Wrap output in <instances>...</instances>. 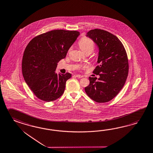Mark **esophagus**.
Listing matches in <instances>:
<instances>
[{
	"instance_id": "obj_1",
	"label": "esophagus",
	"mask_w": 153,
	"mask_h": 153,
	"mask_svg": "<svg viewBox=\"0 0 153 153\" xmlns=\"http://www.w3.org/2000/svg\"><path fill=\"white\" fill-rule=\"evenodd\" d=\"M75 76L76 77V78H82L83 77V76L82 75H75Z\"/></svg>"
}]
</instances>
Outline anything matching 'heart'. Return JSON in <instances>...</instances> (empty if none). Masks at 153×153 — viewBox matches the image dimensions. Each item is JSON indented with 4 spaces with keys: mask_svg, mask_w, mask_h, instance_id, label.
<instances>
[{
    "mask_svg": "<svg viewBox=\"0 0 153 153\" xmlns=\"http://www.w3.org/2000/svg\"><path fill=\"white\" fill-rule=\"evenodd\" d=\"M79 46L80 48L82 49L84 53H91L95 48V43L94 41L91 39L87 38V37H84L79 40ZM85 67V65H80L79 66V69H82Z\"/></svg>",
    "mask_w": 153,
    "mask_h": 153,
    "instance_id": "heart-1",
    "label": "heart"
}]
</instances>
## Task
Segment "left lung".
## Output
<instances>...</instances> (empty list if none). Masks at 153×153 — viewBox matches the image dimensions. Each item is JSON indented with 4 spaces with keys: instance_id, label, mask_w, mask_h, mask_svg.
<instances>
[{
    "instance_id": "8db88e82",
    "label": "left lung",
    "mask_w": 153,
    "mask_h": 153,
    "mask_svg": "<svg viewBox=\"0 0 153 153\" xmlns=\"http://www.w3.org/2000/svg\"><path fill=\"white\" fill-rule=\"evenodd\" d=\"M99 48L97 63L93 71L100 78L89 77L85 88L86 94L95 102L110 101L121 90L127 79L129 64L126 49L120 40L108 31L95 29L87 33Z\"/></svg>"
}]
</instances>
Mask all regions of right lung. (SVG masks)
I'll use <instances>...</instances> for the list:
<instances>
[{
  "instance_id": "right-lung-1",
  "label": "right lung",
  "mask_w": 153,
  "mask_h": 153,
  "mask_svg": "<svg viewBox=\"0 0 153 153\" xmlns=\"http://www.w3.org/2000/svg\"><path fill=\"white\" fill-rule=\"evenodd\" d=\"M79 35L75 30H54L35 36L27 44L22 59V73L25 82L40 100L54 101L63 95L71 74H58L55 70Z\"/></svg>"
}]
</instances>
